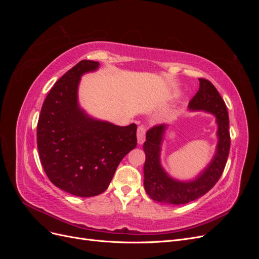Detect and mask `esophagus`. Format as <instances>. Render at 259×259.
<instances>
[{
	"mask_svg": "<svg viewBox=\"0 0 259 259\" xmlns=\"http://www.w3.org/2000/svg\"><path fill=\"white\" fill-rule=\"evenodd\" d=\"M146 138V127L145 125H139L137 128V142L139 145L144 144Z\"/></svg>",
	"mask_w": 259,
	"mask_h": 259,
	"instance_id": "obj_1",
	"label": "esophagus"
}]
</instances>
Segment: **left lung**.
Here are the masks:
<instances>
[{"label": "left lung", "mask_w": 259, "mask_h": 259, "mask_svg": "<svg viewBox=\"0 0 259 259\" xmlns=\"http://www.w3.org/2000/svg\"><path fill=\"white\" fill-rule=\"evenodd\" d=\"M200 88L189 101L190 110H203L216 115L218 144L208 166L192 182H179L169 177L160 164L161 143L165 124L155 125L147 132L144 151V186L149 197L166 204H186L204 195L221 178L230 150L229 116L224 99L215 86L206 79H199Z\"/></svg>", "instance_id": "obj_1"}]
</instances>
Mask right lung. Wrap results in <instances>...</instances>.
I'll use <instances>...</instances> for the list:
<instances>
[{
    "instance_id": "obj_1",
    "label": "right lung",
    "mask_w": 259,
    "mask_h": 259,
    "mask_svg": "<svg viewBox=\"0 0 259 259\" xmlns=\"http://www.w3.org/2000/svg\"><path fill=\"white\" fill-rule=\"evenodd\" d=\"M98 67V61L81 60L62 75L44 100L36 127L45 174L76 197L103 193L121 160L137 145L136 124L117 126L98 121L79 107L81 76Z\"/></svg>"
}]
</instances>
